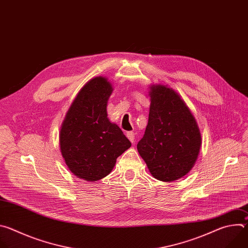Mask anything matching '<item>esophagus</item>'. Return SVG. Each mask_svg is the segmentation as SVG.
I'll return each instance as SVG.
<instances>
[{"instance_id": "1", "label": "esophagus", "mask_w": 248, "mask_h": 248, "mask_svg": "<svg viewBox=\"0 0 248 248\" xmlns=\"http://www.w3.org/2000/svg\"><path fill=\"white\" fill-rule=\"evenodd\" d=\"M134 136H135V134H134L133 131H127V132H126V137L130 140L131 143L134 142Z\"/></svg>"}]
</instances>
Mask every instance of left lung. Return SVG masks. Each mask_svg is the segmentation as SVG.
Instances as JSON below:
<instances>
[{
	"mask_svg": "<svg viewBox=\"0 0 248 248\" xmlns=\"http://www.w3.org/2000/svg\"><path fill=\"white\" fill-rule=\"evenodd\" d=\"M148 124L137 143L139 155L155 179L168 183L186 175L201 147L197 123L181 96L165 85H152Z\"/></svg>",
	"mask_w": 248,
	"mask_h": 248,
	"instance_id": "1",
	"label": "left lung"
}]
</instances>
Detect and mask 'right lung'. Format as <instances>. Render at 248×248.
<instances>
[{
	"label": "right lung",
	"mask_w": 248,
	"mask_h": 248,
	"mask_svg": "<svg viewBox=\"0 0 248 248\" xmlns=\"http://www.w3.org/2000/svg\"><path fill=\"white\" fill-rule=\"evenodd\" d=\"M113 91L107 78L89 80L68 109L60 131L64 162L78 179L97 182L113 170L131 146L122 129L109 121L107 103Z\"/></svg>",
	"instance_id": "obj_1"
}]
</instances>
